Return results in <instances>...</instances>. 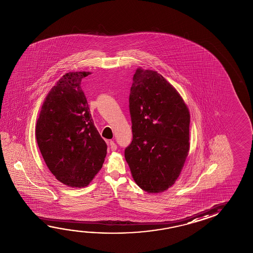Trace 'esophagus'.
I'll return each instance as SVG.
<instances>
[{"label":"esophagus","mask_w":253,"mask_h":253,"mask_svg":"<svg viewBox=\"0 0 253 253\" xmlns=\"http://www.w3.org/2000/svg\"><path fill=\"white\" fill-rule=\"evenodd\" d=\"M109 148H110L111 151H116L117 149V145H116V143L114 141L111 140L109 142Z\"/></svg>","instance_id":"34e87169"}]
</instances>
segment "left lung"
<instances>
[{
	"label": "left lung",
	"mask_w": 253,
	"mask_h": 253,
	"mask_svg": "<svg viewBox=\"0 0 253 253\" xmlns=\"http://www.w3.org/2000/svg\"><path fill=\"white\" fill-rule=\"evenodd\" d=\"M128 107L133 138L125 155L143 191H166L178 178L190 149V112L178 91L157 71L138 68Z\"/></svg>",
	"instance_id": "1"
}]
</instances>
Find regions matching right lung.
Here are the masks:
<instances>
[{
  "label": "right lung",
  "mask_w": 253,
  "mask_h": 253,
  "mask_svg": "<svg viewBox=\"0 0 253 253\" xmlns=\"http://www.w3.org/2000/svg\"><path fill=\"white\" fill-rule=\"evenodd\" d=\"M85 71L62 76L42 105L36 139L42 157L55 178L70 187L90 183L102 168L107 144L91 118L80 86Z\"/></svg>",
  "instance_id": "obj_1"
}]
</instances>
